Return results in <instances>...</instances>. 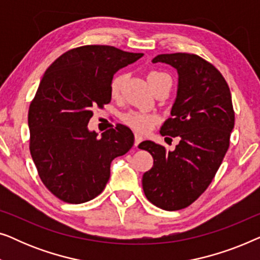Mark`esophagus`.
Wrapping results in <instances>:
<instances>
[{
	"label": "esophagus",
	"instance_id": "esophagus-1",
	"mask_svg": "<svg viewBox=\"0 0 260 260\" xmlns=\"http://www.w3.org/2000/svg\"><path fill=\"white\" fill-rule=\"evenodd\" d=\"M143 141V137L141 136V135H138V134H135V147H138V144L141 143V142Z\"/></svg>",
	"mask_w": 260,
	"mask_h": 260
}]
</instances>
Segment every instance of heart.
<instances>
[{"label": "heart", "mask_w": 260, "mask_h": 260, "mask_svg": "<svg viewBox=\"0 0 260 260\" xmlns=\"http://www.w3.org/2000/svg\"><path fill=\"white\" fill-rule=\"evenodd\" d=\"M167 78L170 77L167 73L159 72V71H151L150 73L148 74V81L149 84L151 85V87L154 86L156 83L161 81L163 79H167ZM126 81V76L125 74H118L111 80V84H110V93L113 98H118L120 92H122V88ZM124 123L126 125H129L133 129L140 131V133H147L151 129V126L157 122V117L155 115H149V113L140 112V111H131L123 117Z\"/></svg>", "instance_id": "heart-1"}]
</instances>
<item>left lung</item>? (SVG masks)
Listing matches in <instances>:
<instances>
[{
  "instance_id": "obj_1",
  "label": "left lung",
  "mask_w": 260,
  "mask_h": 260,
  "mask_svg": "<svg viewBox=\"0 0 260 260\" xmlns=\"http://www.w3.org/2000/svg\"><path fill=\"white\" fill-rule=\"evenodd\" d=\"M179 74L177 93L162 136L180 137L175 150L144 141L154 166L144 173L142 186L151 204L165 211L186 208L207 189L230 147L234 111L229 85L212 63L188 53L159 54Z\"/></svg>"
}]
</instances>
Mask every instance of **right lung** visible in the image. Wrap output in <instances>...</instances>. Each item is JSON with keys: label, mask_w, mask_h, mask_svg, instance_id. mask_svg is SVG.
Here are the masks:
<instances>
[{"label": "right lung", "mask_w": 260, "mask_h": 260, "mask_svg": "<svg viewBox=\"0 0 260 260\" xmlns=\"http://www.w3.org/2000/svg\"><path fill=\"white\" fill-rule=\"evenodd\" d=\"M142 56L113 46H81L45 72L28 112L29 149L41 181L60 200L94 199L108 183L112 159L134 145L127 126L118 124L98 137L87 124L95 106L111 102L113 74Z\"/></svg>", "instance_id": "1"}]
</instances>
